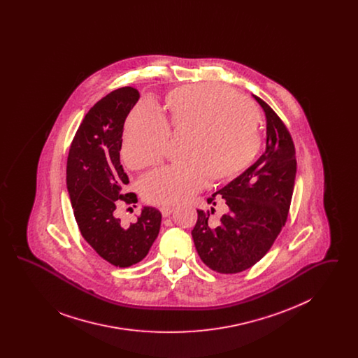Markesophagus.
Listing matches in <instances>:
<instances>
[{"label": "esophagus", "mask_w": 358, "mask_h": 358, "mask_svg": "<svg viewBox=\"0 0 358 358\" xmlns=\"http://www.w3.org/2000/svg\"><path fill=\"white\" fill-rule=\"evenodd\" d=\"M159 210H161V213H162L164 217H168V216H171V213H173L174 208H173V206H161Z\"/></svg>", "instance_id": "obj_1"}]
</instances>
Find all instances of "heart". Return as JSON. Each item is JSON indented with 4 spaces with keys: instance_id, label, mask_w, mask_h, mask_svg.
I'll list each match as a JSON object with an SVG mask.
<instances>
[{
    "instance_id": "obj_1",
    "label": "heart",
    "mask_w": 358,
    "mask_h": 358,
    "mask_svg": "<svg viewBox=\"0 0 358 358\" xmlns=\"http://www.w3.org/2000/svg\"><path fill=\"white\" fill-rule=\"evenodd\" d=\"M169 124L154 103L143 101L130 111L123 127L122 155L133 169L158 164L165 154L171 130L187 134V161L145 176L142 197L155 205L189 199L209 177L224 181L245 171L262 145L254 104L228 85L199 83L178 87L166 96Z\"/></svg>"
}]
</instances>
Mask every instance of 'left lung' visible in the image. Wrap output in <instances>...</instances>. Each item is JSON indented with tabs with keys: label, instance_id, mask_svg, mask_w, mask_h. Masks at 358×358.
Instances as JSON below:
<instances>
[{
	"label": "left lung",
	"instance_id": "8db88e82",
	"mask_svg": "<svg viewBox=\"0 0 358 358\" xmlns=\"http://www.w3.org/2000/svg\"><path fill=\"white\" fill-rule=\"evenodd\" d=\"M267 120L266 152L238 178L206 199L210 210L197 209L192 231L197 254L205 264L220 273L251 268L273 247L287 222L294 192L295 146L283 120L256 96ZM222 199L227 213L212 222L213 206Z\"/></svg>",
	"mask_w": 358,
	"mask_h": 358
}]
</instances>
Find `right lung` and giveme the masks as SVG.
<instances>
[{
	"mask_svg": "<svg viewBox=\"0 0 358 358\" xmlns=\"http://www.w3.org/2000/svg\"><path fill=\"white\" fill-rule=\"evenodd\" d=\"M138 99L136 88L122 87L95 103L73 136L67 158V189L79 231L98 255L122 268L149 254L162 217L153 206H145L130 225L117 217L118 206L138 201L136 193L124 192L129 177L120 159L123 124Z\"/></svg>",
	"mask_w": 358,
	"mask_h": 358,
	"instance_id": "right-lung-1",
	"label": "right lung"
}]
</instances>
